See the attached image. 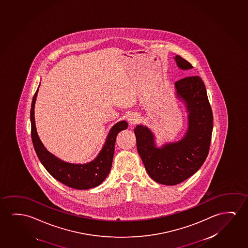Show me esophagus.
<instances>
[{
	"mask_svg": "<svg viewBox=\"0 0 248 248\" xmlns=\"http://www.w3.org/2000/svg\"><path fill=\"white\" fill-rule=\"evenodd\" d=\"M140 121V116L137 115V114H130L127 116V122H129L130 124H136L138 122Z\"/></svg>",
	"mask_w": 248,
	"mask_h": 248,
	"instance_id": "esophagus-1",
	"label": "esophagus"
}]
</instances>
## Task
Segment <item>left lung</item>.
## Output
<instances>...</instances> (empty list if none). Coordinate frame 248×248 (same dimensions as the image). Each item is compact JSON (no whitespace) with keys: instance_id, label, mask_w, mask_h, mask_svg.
<instances>
[{"instance_id":"left-lung-1","label":"left lung","mask_w":248,"mask_h":248,"mask_svg":"<svg viewBox=\"0 0 248 248\" xmlns=\"http://www.w3.org/2000/svg\"><path fill=\"white\" fill-rule=\"evenodd\" d=\"M174 60L181 70L193 68L181 56L176 55ZM175 88L188 113V130L183 139L157 148L147 126L138 125L134 129L137 150L148 174L165 185H178L199 170L209 152L213 133V111L202 78L185 77L175 82Z\"/></svg>"}]
</instances>
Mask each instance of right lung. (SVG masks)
I'll list each match as a JSON object with an SVG mask.
<instances>
[{"instance_id":"1","label":"right lung","mask_w":248,"mask_h":248,"mask_svg":"<svg viewBox=\"0 0 248 248\" xmlns=\"http://www.w3.org/2000/svg\"><path fill=\"white\" fill-rule=\"evenodd\" d=\"M38 88L33 97L31 108V139L35 153L42 164L53 178L70 188L88 189L101 185L110 171L116 136L121 131L127 128V122L122 121L112 126L103 149L93 161L87 164L68 163L61 161L54 155L50 153L39 139L34 117V108Z\"/></svg>"}]
</instances>
